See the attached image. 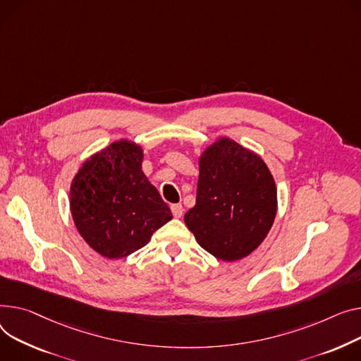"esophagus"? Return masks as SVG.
I'll return each mask as SVG.
<instances>
[{"mask_svg": "<svg viewBox=\"0 0 361 361\" xmlns=\"http://www.w3.org/2000/svg\"><path fill=\"white\" fill-rule=\"evenodd\" d=\"M183 206L181 204H171V212L174 214V218H181L183 216Z\"/></svg>", "mask_w": 361, "mask_h": 361, "instance_id": "34e87169", "label": "esophagus"}]
</instances>
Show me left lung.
Instances as JSON below:
<instances>
[{
	"mask_svg": "<svg viewBox=\"0 0 361 361\" xmlns=\"http://www.w3.org/2000/svg\"><path fill=\"white\" fill-rule=\"evenodd\" d=\"M196 204L184 214L203 250L222 261L250 255L266 239L277 213V188L269 166L229 137L199 159Z\"/></svg>",
	"mask_w": 361,
	"mask_h": 361,
	"instance_id": "obj_1",
	"label": "left lung"
}]
</instances>
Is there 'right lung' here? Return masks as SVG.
Listing matches in <instances>:
<instances>
[{
    "instance_id": "obj_1",
    "label": "right lung",
    "mask_w": 361,
    "mask_h": 361,
    "mask_svg": "<svg viewBox=\"0 0 361 361\" xmlns=\"http://www.w3.org/2000/svg\"><path fill=\"white\" fill-rule=\"evenodd\" d=\"M142 161V148L122 139L90 157L72 180V219L84 241L109 259L145 247L173 218L143 174Z\"/></svg>"
}]
</instances>
